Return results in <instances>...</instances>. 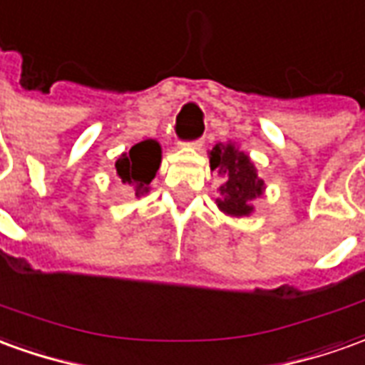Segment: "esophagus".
Here are the masks:
<instances>
[{"label": "esophagus", "mask_w": 365, "mask_h": 365, "mask_svg": "<svg viewBox=\"0 0 365 365\" xmlns=\"http://www.w3.org/2000/svg\"><path fill=\"white\" fill-rule=\"evenodd\" d=\"M190 148H193V150H201V148H203V140H193L190 144Z\"/></svg>", "instance_id": "esophagus-1"}]
</instances>
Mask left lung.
<instances>
[{"label": "left lung", "instance_id": "left-lung-1", "mask_svg": "<svg viewBox=\"0 0 365 365\" xmlns=\"http://www.w3.org/2000/svg\"><path fill=\"white\" fill-rule=\"evenodd\" d=\"M209 168L223 178L219 185L217 207L231 217L253 215L255 201L264 193L262 182L251 158L235 146V142H219L209 150Z\"/></svg>", "mask_w": 365, "mask_h": 365}]
</instances>
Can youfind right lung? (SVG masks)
<instances>
[{
    "label": "right lung",
    "mask_w": 365,
    "mask_h": 365,
    "mask_svg": "<svg viewBox=\"0 0 365 365\" xmlns=\"http://www.w3.org/2000/svg\"><path fill=\"white\" fill-rule=\"evenodd\" d=\"M162 164V146L158 140H142L124 152L116 160V174L134 191L136 197H142L150 191V182L156 178Z\"/></svg>",
    "instance_id": "right-lung-1"
}]
</instances>
